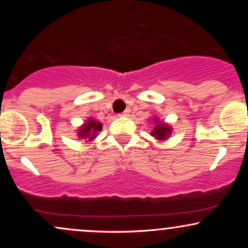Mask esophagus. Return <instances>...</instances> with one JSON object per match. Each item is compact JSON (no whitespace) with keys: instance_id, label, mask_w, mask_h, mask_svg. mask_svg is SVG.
<instances>
[{"instance_id":"34e87169","label":"esophagus","mask_w":248,"mask_h":248,"mask_svg":"<svg viewBox=\"0 0 248 248\" xmlns=\"http://www.w3.org/2000/svg\"><path fill=\"white\" fill-rule=\"evenodd\" d=\"M129 113H130V109H129V108H127V109L124 110V112L122 113L121 115H124V116H128V115H129Z\"/></svg>"}]
</instances>
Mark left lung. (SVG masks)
I'll list each match as a JSON object with an SVG mask.
<instances>
[{
    "label": "left lung",
    "instance_id": "left-lung-1",
    "mask_svg": "<svg viewBox=\"0 0 248 248\" xmlns=\"http://www.w3.org/2000/svg\"><path fill=\"white\" fill-rule=\"evenodd\" d=\"M156 126L154 128V130L152 132V135L155 136L157 140H164L168 135L171 134V129H170L169 126L164 124H158L157 119H155Z\"/></svg>",
    "mask_w": 248,
    "mask_h": 248
}]
</instances>
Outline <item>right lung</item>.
Returning a JSON list of instances; mask_svg holds the SVG:
<instances>
[{"label":"right lung","instance_id":"add662e5","mask_svg":"<svg viewBox=\"0 0 248 248\" xmlns=\"http://www.w3.org/2000/svg\"><path fill=\"white\" fill-rule=\"evenodd\" d=\"M101 128H102V126H101L100 122L91 119V120H88L86 124H85L84 126L79 129L78 135L80 136V138H84V139H86V140L91 141L95 138L98 132H100Z\"/></svg>","mask_w":248,"mask_h":248}]
</instances>
